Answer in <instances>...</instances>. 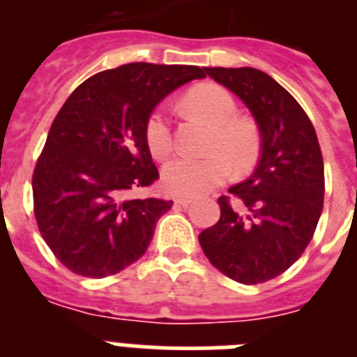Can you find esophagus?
<instances>
[{
    "instance_id": "34e87169",
    "label": "esophagus",
    "mask_w": 357,
    "mask_h": 357,
    "mask_svg": "<svg viewBox=\"0 0 357 357\" xmlns=\"http://www.w3.org/2000/svg\"><path fill=\"white\" fill-rule=\"evenodd\" d=\"M175 204H178V206L182 207H188L193 204V198H189V197H175Z\"/></svg>"
}]
</instances>
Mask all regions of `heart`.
Instances as JSON below:
<instances>
[{"instance_id":"obj_1","label":"heart","mask_w":357,"mask_h":357,"mask_svg":"<svg viewBox=\"0 0 357 357\" xmlns=\"http://www.w3.org/2000/svg\"><path fill=\"white\" fill-rule=\"evenodd\" d=\"M189 109L213 125L206 157L178 155L162 169L164 188L175 195L207 193L229 176L230 168L245 173L259 157V134L247 119L236 118L234 98L229 91L216 85H202L188 94ZM144 139L155 159H164L173 148V132L169 110L157 107L144 125Z\"/></svg>"}]
</instances>
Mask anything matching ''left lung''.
I'll return each instance as SVG.
<instances>
[{"mask_svg":"<svg viewBox=\"0 0 357 357\" xmlns=\"http://www.w3.org/2000/svg\"><path fill=\"white\" fill-rule=\"evenodd\" d=\"M250 109L261 134L254 175L220 197L222 216L198 236L214 268L241 284L284 273L313 239L324 209V159L298 102L254 68H206Z\"/></svg>","mask_w":357,"mask_h":357,"instance_id":"8db88e82","label":"left lung"}]
</instances>
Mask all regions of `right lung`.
<instances>
[{"label": "right lung", "instance_id": "add662e5", "mask_svg": "<svg viewBox=\"0 0 357 357\" xmlns=\"http://www.w3.org/2000/svg\"><path fill=\"white\" fill-rule=\"evenodd\" d=\"M198 66L132 62L80 84L53 119L31 189L37 227L73 273L114 275L146 252L172 200L137 198L159 178L144 139L148 116Z\"/></svg>", "mask_w": 357, "mask_h": 357}]
</instances>
